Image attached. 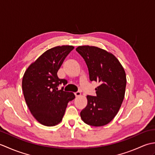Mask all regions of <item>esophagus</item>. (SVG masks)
I'll return each instance as SVG.
<instances>
[{
  "mask_svg": "<svg viewBox=\"0 0 155 155\" xmlns=\"http://www.w3.org/2000/svg\"><path fill=\"white\" fill-rule=\"evenodd\" d=\"M74 95H75V97H80L81 95V93H80V92H77V93H74Z\"/></svg>",
  "mask_w": 155,
  "mask_h": 155,
  "instance_id": "esophagus-1",
  "label": "esophagus"
}]
</instances>
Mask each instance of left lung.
Segmentation results:
<instances>
[{"label":"left lung","mask_w":155,"mask_h":155,"mask_svg":"<svg viewBox=\"0 0 155 155\" xmlns=\"http://www.w3.org/2000/svg\"><path fill=\"white\" fill-rule=\"evenodd\" d=\"M76 51L86 62L90 81L98 83L96 97H87V105L81 112V117L88 125L104 126L113 119L123 103L126 73L116 57L104 49L85 45Z\"/></svg>","instance_id":"1"}]
</instances>
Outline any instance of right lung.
Segmentation results:
<instances>
[{
    "mask_svg": "<svg viewBox=\"0 0 155 155\" xmlns=\"http://www.w3.org/2000/svg\"><path fill=\"white\" fill-rule=\"evenodd\" d=\"M74 47L58 46L45 51L29 66L22 81L24 97L32 116L39 123L52 127L60 123L68 103L75 98L72 93L58 90L61 84L57 72L67 56Z\"/></svg>",
    "mask_w": 155,
    "mask_h": 155,
    "instance_id": "1",
    "label": "right lung"
}]
</instances>
